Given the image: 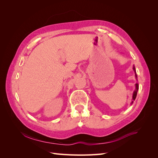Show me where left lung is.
Returning <instances> with one entry per match:
<instances>
[{
	"label": "left lung",
	"mask_w": 158,
	"mask_h": 158,
	"mask_svg": "<svg viewBox=\"0 0 158 158\" xmlns=\"http://www.w3.org/2000/svg\"><path fill=\"white\" fill-rule=\"evenodd\" d=\"M133 70L135 71V78L137 80V74H136V69H135V66L133 65ZM138 88H139V85H138V83H136L135 84V90L134 91V92L132 94V102H131V104L133 103L134 101H135L136 98V95H137V92L138 91Z\"/></svg>",
	"instance_id": "8db88e82"
}]
</instances>
